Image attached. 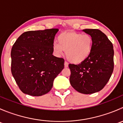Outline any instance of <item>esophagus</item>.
Returning <instances> with one entry per match:
<instances>
[{
	"label": "esophagus",
	"instance_id": "obj_1",
	"mask_svg": "<svg viewBox=\"0 0 123 123\" xmlns=\"http://www.w3.org/2000/svg\"><path fill=\"white\" fill-rule=\"evenodd\" d=\"M64 67H65V68H67L68 67V63L67 61L64 62Z\"/></svg>",
	"mask_w": 123,
	"mask_h": 123
}]
</instances>
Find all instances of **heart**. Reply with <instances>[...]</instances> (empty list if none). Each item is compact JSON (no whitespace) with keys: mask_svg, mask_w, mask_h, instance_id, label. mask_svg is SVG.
I'll return each mask as SVG.
<instances>
[{"mask_svg":"<svg viewBox=\"0 0 123 123\" xmlns=\"http://www.w3.org/2000/svg\"><path fill=\"white\" fill-rule=\"evenodd\" d=\"M58 43L52 44V49L56 55L63 51L68 60L73 64H80L85 61L92 52L93 40L88 34L74 31H64L58 37Z\"/></svg>","mask_w":123,"mask_h":123,"instance_id":"obj_1","label":"heart"}]
</instances>
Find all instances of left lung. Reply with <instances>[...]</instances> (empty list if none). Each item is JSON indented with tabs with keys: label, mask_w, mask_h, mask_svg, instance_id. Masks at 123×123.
Instances as JSON below:
<instances>
[{
	"label": "left lung",
	"mask_w": 123,
	"mask_h": 123,
	"mask_svg": "<svg viewBox=\"0 0 123 123\" xmlns=\"http://www.w3.org/2000/svg\"><path fill=\"white\" fill-rule=\"evenodd\" d=\"M92 36L93 44L89 56L75 65L69 64V81L75 90L81 93L92 94L100 91L106 85L114 70L112 43L98 29H85Z\"/></svg>",
	"instance_id": "8db88e82"
}]
</instances>
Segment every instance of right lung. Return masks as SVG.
Listing matches in <instances>:
<instances>
[{"label":"right lung","instance_id":"add662e5","mask_svg":"<svg viewBox=\"0 0 123 123\" xmlns=\"http://www.w3.org/2000/svg\"><path fill=\"white\" fill-rule=\"evenodd\" d=\"M57 28L29 31L19 37L11 50V73L24 93L45 95L64 68V59L52 55Z\"/></svg>","mask_w":123,"mask_h":123}]
</instances>
